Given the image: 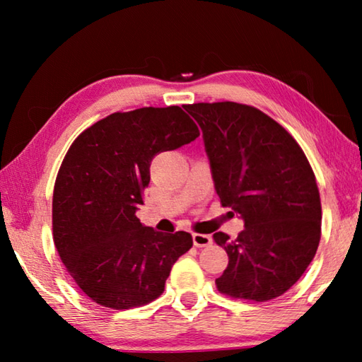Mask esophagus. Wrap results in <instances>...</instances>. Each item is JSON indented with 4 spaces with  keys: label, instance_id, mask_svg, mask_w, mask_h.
I'll list each match as a JSON object with an SVG mask.
<instances>
[{
    "label": "esophagus",
    "instance_id": "1",
    "mask_svg": "<svg viewBox=\"0 0 362 362\" xmlns=\"http://www.w3.org/2000/svg\"><path fill=\"white\" fill-rule=\"evenodd\" d=\"M193 244L196 247H206L212 244V238L209 235H201V233H193Z\"/></svg>",
    "mask_w": 362,
    "mask_h": 362
}]
</instances>
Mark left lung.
I'll list each match as a JSON object with an SVG mask.
<instances>
[{
	"label": "left lung",
	"instance_id": "8db88e82",
	"mask_svg": "<svg viewBox=\"0 0 362 362\" xmlns=\"http://www.w3.org/2000/svg\"><path fill=\"white\" fill-rule=\"evenodd\" d=\"M203 131L222 206L244 222L236 240H214L228 254L220 292L267 302L283 296L313 260L321 238V199L305 153L283 126L235 102L185 107Z\"/></svg>",
	"mask_w": 362,
	"mask_h": 362
}]
</instances>
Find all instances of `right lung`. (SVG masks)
<instances>
[{"instance_id": "1", "label": "right lung", "mask_w": 362, "mask_h": 362, "mask_svg": "<svg viewBox=\"0 0 362 362\" xmlns=\"http://www.w3.org/2000/svg\"><path fill=\"white\" fill-rule=\"evenodd\" d=\"M199 131L180 107L139 108L97 121L71 144L52 198L54 244L86 296L113 310L150 303L193 246L187 231L161 233L136 212L158 153Z\"/></svg>"}]
</instances>
